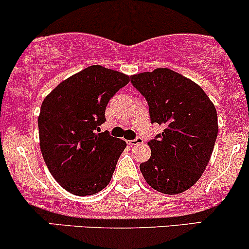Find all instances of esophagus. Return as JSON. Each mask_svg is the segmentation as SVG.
<instances>
[{
    "label": "esophagus",
    "instance_id": "esophagus-1",
    "mask_svg": "<svg viewBox=\"0 0 249 249\" xmlns=\"http://www.w3.org/2000/svg\"><path fill=\"white\" fill-rule=\"evenodd\" d=\"M142 143H143V139L141 137H137L136 139H133V141H127V144H129L130 146L137 145V144H142Z\"/></svg>",
    "mask_w": 249,
    "mask_h": 249
}]
</instances>
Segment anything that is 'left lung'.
<instances>
[{"label": "left lung", "mask_w": 249, "mask_h": 249, "mask_svg": "<svg viewBox=\"0 0 249 249\" xmlns=\"http://www.w3.org/2000/svg\"><path fill=\"white\" fill-rule=\"evenodd\" d=\"M131 83L145 97L151 123L165 127L147 143L151 157L139 169L155 190L181 194L208 165L218 132L216 108L200 85L169 68L135 74Z\"/></svg>", "instance_id": "8db88e82"}]
</instances>
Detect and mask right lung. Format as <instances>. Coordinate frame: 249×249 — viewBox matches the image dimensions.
I'll use <instances>...</instances> for the list:
<instances>
[{"label": "right lung", "instance_id": "obj_1", "mask_svg": "<svg viewBox=\"0 0 249 249\" xmlns=\"http://www.w3.org/2000/svg\"><path fill=\"white\" fill-rule=\"evenodd\" d=\"M130 76L93 65L60 83L41 105L40 149L49 173L71 194L89 196L111 181L122 139L100 132L107 103Z\"/></svg>", "mask_w": 249, "mask_h": 249}]
</instances>
